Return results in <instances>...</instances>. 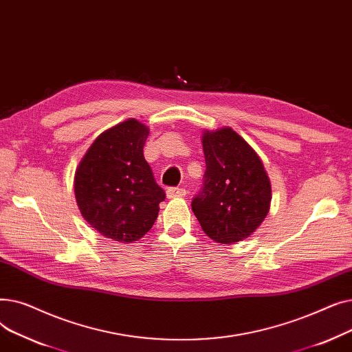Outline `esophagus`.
<instances>
[{
	"label": "esophagus",
	"mask_w": 352,
	"mask_h": 352,
	"mask_svg": "<svg viewBox=\"0 0 352 352\" xmlns=\"http://www.w3.org/2000/svg\"><path fill=\"white\" fill-rule=\"evenodd\" d=\"M186 195H187L186 188H168V190H166V197H168L170 199L186 197Z\"/></svg>",
	"instance_id": "1"
}]
</instances>
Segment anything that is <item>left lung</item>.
Returning <instances> with one entry per match:
<instances>
[{"label":"left lung","instance_id":"1","mask_svg":"<svg viewBox=\"0 0 352 352\" xmlns=\"http://www.w3.org/2000/svg\"><path fill=\"white\" fill-rule=\"evenodd\" d=\"M204 187L192 199L201 228L219 244L248 238L271 207V182L254 148L230 126L204 129Z\"/></svg>","mask_w":352,"mask_h":352}]
</instances>
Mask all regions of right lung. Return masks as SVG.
I'll list each match as a JSON object with an SVG mask.
<instances>
[{
    "instance_id": "1",
    "label": "right lung",
    "mask_w": 352,
    "mask_h": 352,
    "mask_svg": "<svg viewBox=\"0 0 352 352\" xmlns=\"http://www.w3.org/2000/svg\"><path fill=\"white\" fill-rule=\"evenodd\" d=\"M150 128L128 118L105 129L81 158L74 194L87 223L118 243H134L150 231L165 199L144 158Z\"/></svg>"
}]
</instances>
